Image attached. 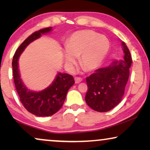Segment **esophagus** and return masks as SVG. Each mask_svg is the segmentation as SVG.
<instances>
[{
	"label": "esophagus",
	"instance_id": "esophagus-1",
	"mask_svg": "<svg viewBox=\"0 0 150 150\" xmlns=\"http://www.w3.org/2000/svg\"><path fill=\"white\" fill-rule=\"evenodd\" d=\"M74 80H75V83H81V82L83 81V79L81 77H78V76H76L74 78Z\"/></svg>",
	"mask_w": 150,
	"mask_h": 150
}]
</instances>
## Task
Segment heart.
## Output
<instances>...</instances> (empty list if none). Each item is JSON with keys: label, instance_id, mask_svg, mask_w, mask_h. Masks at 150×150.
Returning <instances> with one entry per match:
<instances>
[{"label": "heart", "instance_id": "obj_1", "mask_svg": "<svg viewBox=\"0 0 150 150\" xmlns=\"http://www.w3.org/2000/svg\"><path fill=\"white\" fill-rule=\"evenodd\" d=\"M63 52L65 64L69 69L76 64L79 57L80 65L84 70L91 71L100 66L107 54L109 42L106 37L91 30L76 31L71 35L65 44Z\"/></svg>", "mask_w": 150, "mask_h": 150}]
</instances>
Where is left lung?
<instances>
[{
  "mask_svg": "<svg viewBox=\"0 0 150 150\" xmlns=\"http://www.w3.org/2000/svg\"><path fill=\"white\" fill-rule=\"evenodd\" d=\"M122 45L125 54L122 60L114 61L86 78V103L96 111H109L120 103L124 94L132 60L126 44L122 42Z\"/></svg>",
  "mask_w": 150,
  "mask_h": 150,
  "instance_id": "obj_1",
  "label": "left lung"
}]
</instances>
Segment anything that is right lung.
Instances as JSON below:
<instances>
[{
	"label": "right lung",
	"instance_id": "add662e5",
	"mask_svg": "<svg viewBox=\"0 0 150 150\" xmlns=\"http://www.w3.org/2000/svg\"><path fill=\"white\" fill-rule=\"evenodd\" d=\"M51 30L52 27H48L30 35L18 47L12 61L14 83L20 101L28 112L39 117H48L56 113L62 106L69 89L74 84L72 76L59 72L49 87L42 91H33L28 89L20 79L18 69L20 54L30 43Z\"/></svg>",
	"mask_w": 150,
	"mask_h": 150
}]
</instances>
